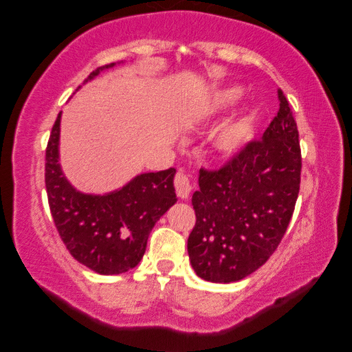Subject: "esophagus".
Segmentation results:
<instances>
[{
	"instance_id": "esophagus-1",
	"label": "esophagus",
	"mask_w": 352,
	"mask_h": 352,
	"mask_svg": "<svg viewBox=\"0 0 352 352\" xmlns=\"http://www.w3.org/2000/svg\"><path fill=\"white\" fill-rule=\"evenodd\" d=\"M174 184H175V190H177V195L180 197L182 199L189 198L190 192L193 189V186L189 180V177L184 174V172H177V175L174 178Z\"/></svg>"
}]
</instances>
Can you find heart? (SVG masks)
<instances>
[{"mask_svg": "<svg viewBox=\"0 0 352 352\" xmlns=\"http://www.w3.org/2000/svg\"><path fill=\"white\" fill-rule=\"evenodd\" d=\"M243 89L241 86H230L216 92L210 101L212 115L221 113V111L230 109L231 106L242 98ZM252 138V116L243 113L231 121L221 125L212 136V148L216 154L222 157L233 155L248 144Z\"/></svg>", "mask_w": 352, "mask_h": 352, "instance_id": "b5f03b06", "label": "heart"}]
</instances>
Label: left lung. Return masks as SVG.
<instances>
[{
  "mask_svg": "<svg viewBox=\"0 0 352 352\" xmlns=\"http://www.w3.org/2000/svg\"><path fill=\"white\" fill-rule=\"evenodd\" d=\"M260 140L218 170H199L193 193L197 223L188 239L190 265L212 283L239 281L272 256L294 214L301 182V149L289 101Z\"/></svg>",
  "mask_w": 352,
  "mask_h": 352,
  "instance_id": "left-lung-1",
  "label": "left lung"
}]
</instances>
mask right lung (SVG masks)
<instances>
[{
    "mask_svg": "<svg viewBox=\"0 0 352 352\" xmlns=\"http://www.w3.org/2000/svg\"><path fill=\"white\" fill-rule=\"evenodd\" d=\"M110 63L91 72L85 83ZM58 113L45 155V186L52 219L71 256L101 275H116L139 265L155 222L177 203L175 169L146 172L104 195L77 190L58 163Z\"/></svg>",
    "mask_w": 352,
    "mask_h": 352,
    "instance_id": "right-lung-1",
    "label": "right lung"
}]
</instances>
